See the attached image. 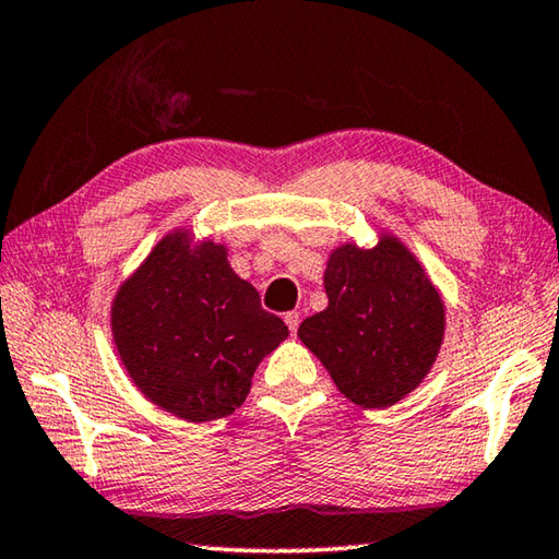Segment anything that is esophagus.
<instances>
[{"instance_id":"1","label":"esophagus","mask_w":559,"mask_h":559,"mask_svg":"<svg viewBox=\"0 0 559 559\" xmlns=\"http://www.w3.org/2000/svg\"><path fill=\"white\" fill-rule=\"evenodd\" d=\"M283 320H286L290 335H296L298 333V325H300V313H298V310H290V313L283 316Z\"/></svg>"}]
</instances>
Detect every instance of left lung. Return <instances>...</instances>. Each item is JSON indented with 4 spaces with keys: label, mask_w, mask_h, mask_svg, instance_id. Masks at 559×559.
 <instances>
[{
    "label": "left lung",
    "mask_w": 559,
    "mask_h": 559,
    "mask_svg": "<svg viewBox=\"0 0 559 559\" xmlns=\"http://www.w3.org/2000/svg\"><path fill=\"white\" fill-rule=\"evenodd\" d=\"M323 283L328 308L302 320L298 337L337 390L362 409H386L412 394L447 330V306L419 259L380 231L372 249L347 241L330 251Z\"/></svg>",
    "instance_id": "left-lung-1"
}]
</instances>
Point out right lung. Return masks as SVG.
I'll return each mask as SVG.
<instances>
[{
  "label": "right lung",
  "instance_id": "add662e5",
  "mask_svg": "<svg viewBox=\"0 0 559 559\" xmlns=\"http://www.w3.org/2000/svg\"><path fill=\"white\" fill-rule=\"evenodd\" d=\"M224 243L179 226L159 239L110 306L112 343L145 400L185 421L241 406L288 328L229 266Z\"/></svg>",
  "mask_w": 559,
  "mask_h": 559
}]
</instances>
